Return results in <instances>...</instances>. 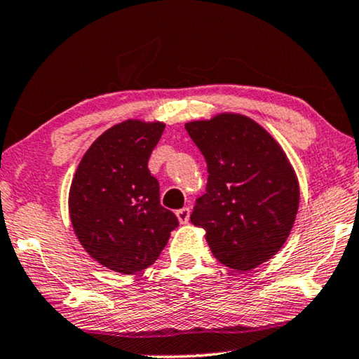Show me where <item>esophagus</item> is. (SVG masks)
I'll return each mask as SVG.
<instances>
[{
    "instance_id": "esophagus-1",
    "label": "esophagus",
    "mask_w": 359,
    "mask_h": 359,
    "mask_svg": "<svg viewBox=\"0 0 359 359\" xmlns=\"http://www.w3.org/2000/svg\"><path fill=\"white\" fill-rule=\"evenodd\" d=\"M189 214H191L189 208H183V209L176 210V217H178V220H180L181 224L188 222V220H189Z\"/></svg>"
}]
</instances>
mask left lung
<instances>
[{"mask_svg": "<svg viewBox=\"0 0 359 359\" xmlns=\"http://www.w3.org/2000/svg\"><path fill=\"white\" fill-rule=\"evenodd\" d=\"M186 130L208 163L205 193L191 222L210 252L235 271H250L286 242L299 208V183L281 145L247 116L222 112Z\"/></svg>", "mask_w": 359, "mask_h": 359, "instance_id": "left-lung-1", "label": "left lung"}]
</instances>
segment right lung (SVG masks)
<instances>
[{
  "label": "right lung",
  "mask_w": 359,
  "mask_h": 359,
  "mask_svg": "<svg viewBox=\"0 0 359 359\" xmlns=\"http://www.w3.org/2000/svg\"><path fill=\"white\" fill-rule=\"evenodd\" d=\"M163 122L127 119L93 142L73 176L68 210L91 258L116 273L134 274L156 262L178 219L160 204L149 158Z\"/></svg>",
  "instance_id": "obj_1"
}]
</instances>
